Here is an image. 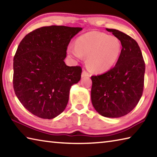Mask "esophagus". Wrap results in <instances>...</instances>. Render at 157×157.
<instances>
[{
    "instance_id": "esophagus-1",
    "label": "esophagus",
    "mask_w": 157,
    "mask_h": 157,
    "mask_svg": "<svg viewBox=\"0 0 157 157\" xmlns=\"http://www.w3.org/2000/svg\"><path fill=\"white\" fill-rule=\"evenodd\" d=\"M90 74H89L86 70H83L81 74V77H85V76H89Z\"/></svg>"
}]
</instances>
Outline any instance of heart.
Returning a JSON list of instances; mask_svg holds the SVG:
<instances>
[{
    "mask_svg": "<svg viewBox=\"0 0 157 157\" xmlns=\"http://www.w3.org/2000/svg\"><path fill=\"white\" fill-rule=\"evenodd\" d=\"M67 52L77 59L87 56L89 67L95 72H105L111 68L119 58L121 43L117 37L103 33L91 31L80 36L75 46L68 47Z\"/></svg>",
    "mask_w": 157,
    "mask_h": 157,
    "instance_id": "b5f03b06",
    "label": "heart"
}]
</instances>
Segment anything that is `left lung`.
I'll use <instances>...</instances> for the list:
<instances>
[{
    "label": "left lung",
    "mask_w": 157,
    "mask_h": 157,
    "mask_svg": "<svg viewBox=\"0 0 157 157\" xmlns=\"http://www.w3.org/2000/svg\"><path fill=\"white\" fill-rule=\"evenodd\" d=\"M106 31L120 41L122 51L113 68L91 77V99L99 114L106 117H120L130 113L142 96L145 62L134 39L116 29H106Z\"/></svg>",
    "instance_id": "8db88e82"
}]
</instances>
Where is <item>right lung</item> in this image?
Returning <instances> with one entry per match:
<instances>
[{"mask_svg":"<svg viewBox=\"0 0 157 157\" xmlns=\"http://www.w3.org/2000/svg\"><path fill=\"white\" fill-rule=\"evenodd\" d=\"M66 26H43L20 42L13 58L15 94L32 114L52 119L66 109L72 85L81 77L80 66H67V46L82 30Z\"/></svg>","mask_w":157,"mask_h":157,"instance_id":"add662e5","label":"right lung"}]
</instances>
